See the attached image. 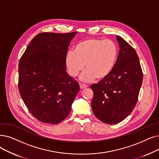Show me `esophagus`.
<instances>
[{
    "label": "esophagus",
    "mask_w": 159,
    "mask_h": 159,
    "mask_svg": "<svg viewBox=\"0 0 159 159\" xmlns=\"http://www.w3.org/2000/svg\"><path fill=\"white\" fill-rule=\"evenodd\" d=\"M87 87H88V86L86 84H80V89H84V88H86Z\"/></svg>",
    "instance_id": "esophagus-1"
}]
</instances>
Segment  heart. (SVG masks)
I'll list each match as a JSON object with an SVG mask.
<instances>
[{
  "label": "heart",
  "instance_id": "obj_1",
  "mask_svg": "<svg viewBox=\"0 0 159 159\" xmlns=\"http://www.w3.org/2000/svg\"><path fill=\"white\" fill-rule=\"evenodd\" d=\"M73 51H69L66 56L69 74L77 77L85 66L86 70L80 77L84 82L107 77L112 72L118 57V47L110 39L82 40L75 45Z\"/></svg>",
  "mask_w": 159,
  "mask_h": 159
}]
</instances>
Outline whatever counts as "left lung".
<instances>
[{"mask_svg":"<svg viewBox=\"0 0 159 159\" xmlns=\"http://www.w3.org/2000/svg\"><path fill=\"white\" fill-rule=\"evenodd\" d=\"M120 51L112 72L92 84V108L99 120L116 124L131 113L139 99L143 73L137 53L121 37L116 36Z\"/></svg>","mask_w":159,"mask_h":159,"instance_id":"1","label":"left lung"}]
</instances>
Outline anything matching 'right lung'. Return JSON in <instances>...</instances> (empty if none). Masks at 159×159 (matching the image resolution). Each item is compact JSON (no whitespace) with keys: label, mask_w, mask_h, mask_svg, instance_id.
Instances as JSON below:
<instances>
[{"label":"right lung","mask_w":159,"mask_h":159,"mask_svg":"<svg viewBox=\"0 0 159 159\" xmlns=\"http://www.w3.org/2000/svg\"><path fill=\"white\" fill-rule=\"evenodd\" d=\"M77 32L39 33L19 60L18 88L39 121L57 124L69 115L79 84L66 72V56Z\"/></svg>","instance_id":"1"}]
</instances>
